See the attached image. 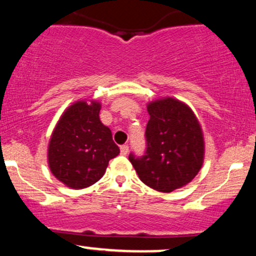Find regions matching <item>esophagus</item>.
Masks as SVG:
<instances>
[{
	"instance_id": "esophagus-1",
	"label": "esophagus",
	"mask_w": 256,
	"mask_h": 256,
	"mask_svg": "<svg viewBox=\"0 0 256 256\" xmlns=\"http://www.w3.org/2000/svg\"><path fill=\"white\" fill-rule=\"evenodd\" d=\"M120 153H122V156H126V154L128 153V144L120 146Z\"/></svg>"
}]
</instances>
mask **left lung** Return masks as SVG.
I'll list each match as a JSON object with an SVG mask.
<instances>
[{
    "label": "left lung",
    "instance_id": "1",
    "mask_svg": "<svg viewBox=\"0 0 256 256\" xmlns=\"http://www.w3.org/2000/svg\"><path fill=\"white\" fill-rule=\"evenodd\" d=\"M144 156L130 153L128 160L144 184L169 193L186 186L200 170L204 138L198 119L190 106L175 98L147 106Z\"/></svg>",
    "mask_w": 256,
    "mask_h": 256
}]
</instances>
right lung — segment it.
Instances as JSON below:
<instances>
[{"label":"right lung","instance_id":"1","mask_svg":"<svg viewBox=\"0 0 256 256\" xmlns=\"http://www.w3.org/2000/svg\"><path fill=\"white\" fill-rule=\"evenodd\" d=\"M100 104L78 100L54 128L48 144V165L66 186L80 190L104 175L109 160L120 153L112 131L100 120Z\"/></svg>","mask_w":256,"mask_h":256}]
</instances>
